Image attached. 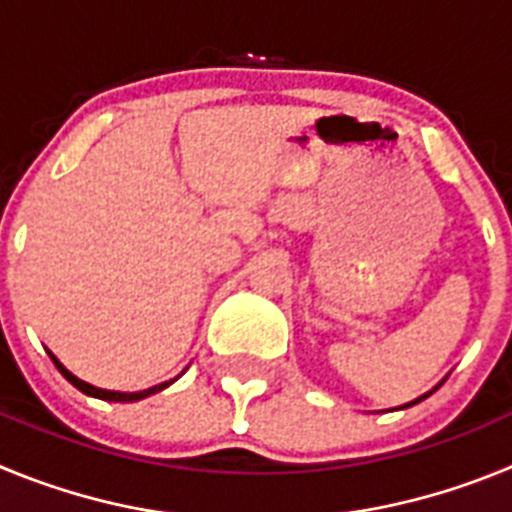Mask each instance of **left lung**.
Returning a JSON list of instances; mask_svg holds the SVG:
<instances>
[{
	"label": "left lung",
	"mask_w": 512,
	"mask_h": 512,
	"mask_svg": "<svg viewBox=\"0 0 512 512\" xmlns=\"http://www.w3.org/2000/svg\"><path fill=\"white\" fill-rule=\"evenodd\" d=\"M425 397H428V395H423V397H420V400H425ZM420 400H415V402H420Z\"/></svg>",
	"instance_id": "1"
}]
</instances>
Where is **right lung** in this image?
<instances>
[{
	"label": "right lung",
	"mask_w": 512,
	"mask_h": 512,
	"mask_svg": "<svg viewBox=\"0 0 512 512\" xmlns=\"http://www.w3.org/2000/svg\"><path fill=\"white\" fill-rule=\"evenodd\" d=\"M51 359H53V364L58 366V372H61L63 377L69 379V382L74 384L76 390H81V392H84V395H89V397H99V400H110V402H135V400H143V397L153 395V392H161V390H164V387H169V382H164V384H156V387H151V390H143V392H110V390H99V387H92V384L81 382L79 377H74V374H71L69 369H66V366H63L61 361H58L53 354H51Z\"/></svg>",
	"instance_id": "add662e5"
}]
</instances>
